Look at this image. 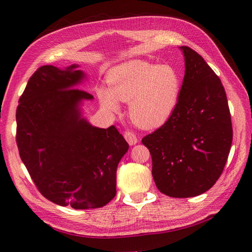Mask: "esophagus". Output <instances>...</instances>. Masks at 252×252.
Segmentation results:
<instances>
[{
    "instance_id": "esophagus-1",
    "label": "esophagus",
    "mask_w": 252,
    "mask_h": 252,
    "mask_svg": "<svg viewBox=\"0 0 252 252\" xmlns=\"http://www.w3.org/2000/svg\"><path fill=\"white\" fill-rule=\"evenodd\" d=\"M125 138L126 140V142L130 144V145H135V144L137 143L136 135L133 132H131V131L125 132Z\"/></svg>"
}]
</instances>
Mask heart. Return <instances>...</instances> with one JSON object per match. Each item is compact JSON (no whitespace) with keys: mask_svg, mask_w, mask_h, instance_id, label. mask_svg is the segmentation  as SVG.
I'll return each instance as SVG.
<instances>
[{"mask_svg":"<svg viewBox=\"0 0 252 252\" xmlns=\"http://www.w3.org/2000/svg\"><path fill=\"white\" fill-rule=\"evenodd\" d=\"M108 90L97 91L103 108L119 111L118 100L129 103V115L143 129L162 126L179 103L181 78L173 67L131 61L111 69L107 77Z\"/></svg>","mask_w":252,"mask_h":252,"instance_id":"heart-1","label":"heart"}]
</instances>
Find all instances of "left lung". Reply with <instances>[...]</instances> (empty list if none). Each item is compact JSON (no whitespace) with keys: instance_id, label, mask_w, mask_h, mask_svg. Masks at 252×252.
<instances>
[{"instance_id":"obj_1","label":"left lung","mask_w":252,"mask_h":252,"mask_svg":"<svg viewBox=\"0 0 252 252\" xmlns=\"http://www.w3.org/2000/svg\"><path fill=\"white\" fill-rule=\"evenodd\" d=\"M179 103L168 121L143 137L153 178L162 194L198 196L210 189L227 161L233 127L226 93L205 60L189 46Z\"/></svg>"}]
</instances>
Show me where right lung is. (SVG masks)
Segmentation results:
<instances>
[{"mask_svg": "<svg viewBox=\"0 0 252 252\" xmlns=\"http://www.w3.org/2000/svg\"><path fill=\"white\" fill-rule=\"evenodd\" d=\"M42 66L32 74L16 110L20 158L46 199L73 209H95L116 196L118 163L129 144L115 126L100 129L81 117L93 96L76 89L85 74Z\"/></svg>", "mask_w": 252, "mask_h": 252, "instance_id": "right-lung-1", "label": "right lung"}]
</instances>
